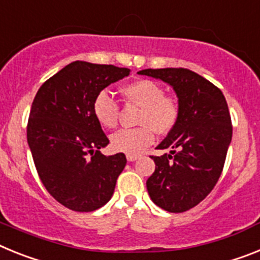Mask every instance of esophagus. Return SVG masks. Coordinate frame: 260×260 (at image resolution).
Segmentation results:
<instances>
[{"label":"esophagus","mask_w":260,"mask_h":260,"mask_svg":"<svg viewBox=\"0 0 260 260\" xmlns=\"http://www.w3.org/2000/svg\"><path fill=\"white\" fill-rule=\"evenodd\" d=\"M137 158H139V154H127V159L129 162H133L136 161Z\"/></svg>","instance_id":"34e87169"}]
</instances>
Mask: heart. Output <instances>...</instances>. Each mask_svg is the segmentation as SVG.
Here are the masks:
<instances>
[{
	"mask_svg": "<svg viewBox=\"0 0 260 260\" xmlns=\"http://www.w3.org/2000/svg\"><path fill=\"white\" fill-rule=\"evenodd\" d=\"M125 102L141 107L137 115L140 127L125 128L111 136V146L117 152L137 154L152 145L155 132L166 135L177 125L180 105L175 96L166 94L161 83L137 80L121 87ZM119 105L107 91H101L92 102V115L103 128L112 129L119 120Z\"/></svg>",
	"mask_w": 260,
	"mask_h": 260,
	"instance_id": "1",
	"label": "heart"
}]
</instances>
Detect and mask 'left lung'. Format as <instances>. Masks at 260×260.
I'll use <instances>...</instances> for the list:
<instances>
[{
  "label": "left lung",
  "mask_w": 260,
  "mask_h": 260,
  "mask_svg": "<svg viewBox=\"0 0 260 260\" xmlns=\"http://www.w3.org/2000/svg\"><path fill=\"white\" fill-rule=\"evenodd\" d=\"M139 74L159 78L177 92L179 120L157 146L170 153L150 155L155 170L146 188L159 208L186 212L208 196L222 173L233 133L228 103L217 86L189 69H144Z\"/></svg>",
  "instance_id": "8db88e82"
}]
</instances>
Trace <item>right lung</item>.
<instances>
[{
  "instance_id": "1",
  "label": "right lung",
  "mask_w": 260,
  "mask_h": 260,
  "mask_svg": "<svg viewBox=\"0 0 260 260\" xmlns=\"http://www.w3.org/2000/svg\"><path fill=\"white\" fill-rule=\"evenodd\" d=\"M129 74L115 65L74 61L43 83L27 123V143L42 183L60 204L92 212L111 199L124 153L105 155L110 140L92 115L94 98Z\"/></svg>"
}]
</instances>
